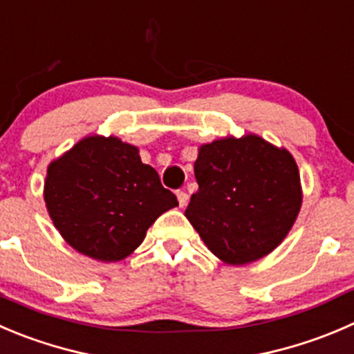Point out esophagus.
I'll return each mask as SVG.
<instances>
[{
    "label": "esophagus",
    "instance_id": "1",
    "mask_svg": "<svg viewBox=\"0 0 354 354\" xmlns=\"http://www.w3.org/2000/svg\"><path fill=\"white\" fill-rule=\"evenodd\" d=\"M176 197H178V202H180V207H185V205L188 204V194H187V192H183V190L176 192Z\"/></svg>",
    "mask_w": 354,
    "mask_h": 354
}]
</instances>
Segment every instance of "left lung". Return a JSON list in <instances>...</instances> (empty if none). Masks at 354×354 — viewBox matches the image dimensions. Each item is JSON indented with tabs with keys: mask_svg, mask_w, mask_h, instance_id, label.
I'll return each instance as SVG.
<instances>
[{
	"mask_svg": "<svg viewBox=\"0 0 354 354\" xmlns=\"http://www.w3.org/2000/svg\"><path fill=\"white\" fill-rule=\"evenodd\" d=\"M194 171L198 190L185 216L219 259H261L290 232L303 195L286 149L256 135L216 140L201 147Z\"/></svg>",
	"mask_w": 354,
	"mask_h": 354,
	"instance_id": "1",
	"label": "left lung"
}]
</instances>
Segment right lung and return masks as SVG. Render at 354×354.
Here are the masks:
<instances>
[{
  "label": "right lung",
  "instance_id": "obj_1",
  "mask_svg": "<svg viewBox=\"0 0 354 354\" xmlns=\"http://www.w3.org/2000/svg\"><path fill=\"white\" fill-rule=\"evenodd\" d=\"M48 212L68 245L93 259L121 261L178 198L138 149L119 138L88 136L48 167Z\"/></svg>",
  "mask_w": 354,
  "mask_h": 354
}]
</instances>
